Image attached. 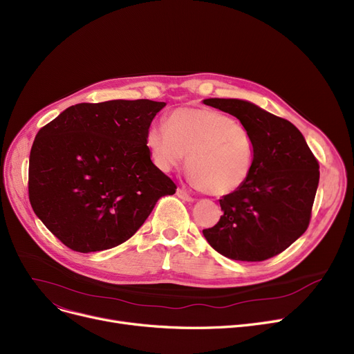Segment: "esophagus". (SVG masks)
I'll list each match as a JSON object with an SVG mask.
<instances>
[{
    "mask_svg": "<svg viewBox=\"0 0 354 354\" xmlns=\"http://www.w3.org/2000/svg\"><path fill=\"white\" fill-rule=\"evenodd\" d=\"M176 195H178L182 201H187V202H192V201H194V196H192L189 192H187L185 189H180V188L176 191Z\"/></svg>",
    "mask_w": 354,
    "mask_h": 354,
    "instance_id": "1",
    "label": "esophagus"
}]
</instances>
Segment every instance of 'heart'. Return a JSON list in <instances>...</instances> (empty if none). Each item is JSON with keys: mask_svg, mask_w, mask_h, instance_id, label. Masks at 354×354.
I'll return each mask as SVG.
<instances>
[{"mask_svg": "<svg viewBox=\"0 0 354 354\" xmlns=\"http://www.w3.org/2000/svg\"><path fill=\"white\" fill-rule=\"evenodd\" d=\"M146 146L162 172L180 166L186 155L194 185L208 195L238 191L254 169L255 145L247 126L209 107H179L146 132Z\"/></svg>", "mask_w": 354, "mask_h": 354, "instance_id": "b5f03b06", "label": "heart"}]
</instances>
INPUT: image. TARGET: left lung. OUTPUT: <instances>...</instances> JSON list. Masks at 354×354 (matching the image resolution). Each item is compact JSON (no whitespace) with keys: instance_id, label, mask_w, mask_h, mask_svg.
Returning <instances> with one entry per match:
<instances>
[{"instance_id":"left-lung-1","label":"left lung","mask_w":354,"mask_h":354,"mask_svg":"<svg viewBox=\"0 0 354 354\" xmlns=\"http://www.w3.org/2000/svg\"><path fill=\"white\" fill-rule=\"evenodd\" d=\"M203 104L235 116L255 145L254 169L238 191L219 199L224 215L202 234L209 245L236 261H264L288 248L310 224L319 162L291 122L241 99Z\"/></svg>"}]
</instances>
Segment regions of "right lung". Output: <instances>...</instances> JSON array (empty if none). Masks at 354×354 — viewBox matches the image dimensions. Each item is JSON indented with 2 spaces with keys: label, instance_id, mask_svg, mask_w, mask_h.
Masks as SVG:
<instances>
[{
  "label": "right lung",
  "instance_id": "1",
  "mask_svg": "<svg viewBox=\"0 0 354 354\" xmlns=\"http://www.w3.org/2000/svg\"><path fill=\"white\" fill-rule=\"evenodd\" d=\"M165 102L70 106L37 133L28 166L35 215L77 252L120 245L176 185L151 159L146 132Z\"/></svg>",
  "mask_w": 354,
  "mask_h": 354
}]
</instances>
